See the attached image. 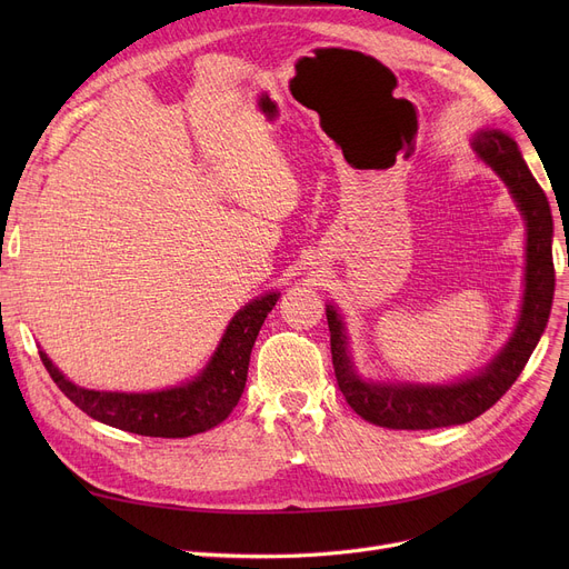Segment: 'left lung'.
<instances>
[{
	"mask_svg": "<svg viewBox=\"0 0 569 569\" xmlns=\"http://www.w3.org/2000/svg\"><path fill=\"white\" fill-rule=\"evenodd\" d=\"M472 149L496 170L510 189L526 221V290L521 316L510 341L480 373L450 385L417 382H373L357 376L348 352L346 327L339 311L327 305L332 365L348 406L362 420L385 429H438L466 425L489 410L519 378L528 357L540 341L553 302V219L542 187L535 182L517 142L498 131L485 129L472 136Z\"/></svg>",
	"mask_w": 569,
	"mask_h": 569,
	"instance_id": "8db88e82",
	"label": "left lung"
}]
</instances>
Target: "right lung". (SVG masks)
I'll return each mask as SVG.
<instances>
[{
  "label": "right lung",
  "instance_id": "add662e5",
  "mask_svg": "<svg viewBox=\"0 0 569 569\" xmlns=\"http://www.w3.org/2000/svg\"><path fill=\"white\" fill-rule=\"evenodd\" d=\"M277 300L279 292H264L239 309L207 367L193 380L161 392L127 395L84 390L64 378L43 350L39 355L59 390L97 422L138 436L189 438L221 425L237 406L247 385L251 348Z\"/></svg>",
  "mask_w": 569,
  "mask_h": 569
}]
</instances>
